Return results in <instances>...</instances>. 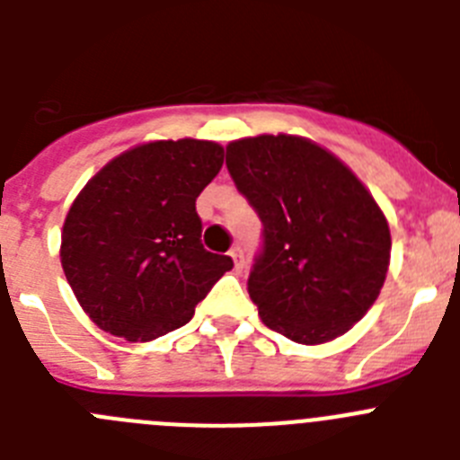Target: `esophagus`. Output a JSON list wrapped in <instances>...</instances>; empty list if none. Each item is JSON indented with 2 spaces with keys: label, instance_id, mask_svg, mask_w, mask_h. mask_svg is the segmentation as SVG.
<instances>
[{
  "label": "esophagus",
  "instance_id": "34e87169",
  "mask_svg": "<svg viewBox=\"0 0 460 460\" xmlns=\"http://www.w3.org/2000/svg\"><path fill=\"white\" fill-rule=\"evenodd\" d=\"M230 258H233V262H234V270L242 271L243 270V251L239 249V246H234V249L230 251Z\"/></svg>",
  "mask_w": 460,
  "mask_h": 460
}]
</instances>
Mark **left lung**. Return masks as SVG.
I'll use <instances>...</instances> for the list:
<instances>
[{"label": "left lung", "instance_id": "left-lung-1", "mask_svg": "<svg viewBox=\"0 0 460 460\" xmlns=\"http://www.w3.org/2000/svg\"><path fill=\"white\" fill-rule=\"evenodd\" d=\"M239 193L262 221L249 295L270 329L318 345L367 315L387 276V218L343 161L299 136L226 147Z\"/></svg>", "mask_w": 460, "mask_h": 460}]
</instances>
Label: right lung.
I'll return each mask as SVG.
<instances>
[{
  "label": "right lung",
  "mask_w": 460,
  "mask_h": 460,
  "mask_svg": "<svg viewBox=\"0 0 460 460\" xmlns=\"http://www.w3.org/2000/svg\"><path fill=\"white\" fill-rule=\"evenodd\" d=\"M221 165L218 142H145L103 165L73 200L62 267L103 332L145 343L184 327L233 270V258L202 246L195 211Z\"/></svg>",
  "instance_id": "right-lung-1"
}]
</instances>
